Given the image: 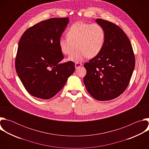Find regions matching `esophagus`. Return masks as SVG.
I'll return each instance as SVG.
<instances>
[{
    "label": "esophagus",
    "mask_w": 149,
    "mask_h": 149,
    "mask_svg": "<svg viewBox=\"0 0 149 149\" xmlns=\"http://www.w3.org/2000/svg\"><path fill=\"white\" fill-rule=\"evenodd\" d=\"M82 65V63H79V62H76L75 63V68H79V67H81Z\"/></svg>",
    "instance_id": "1"
}]
</instances>
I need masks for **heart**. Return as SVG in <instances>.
<instances>
[{
	"label": "heart",
	"mask_w": 149,
	"mask_h": 149,
	"mask_svg": "<svg viewBox=\"0 0 149 149\" xmlns=\"http://www.w3.org/2000/svg\"><path fill=\"white\" fill-rule=\"evenodd\" d=\"M66 38L59 40V46L64 55H70L68 60L79 62L85 58L97 56L102 50L105 42V32L98 24L77 22L67 31Z\"/></svg>",
	"instance_id": "heart-1"
}]
</instances>
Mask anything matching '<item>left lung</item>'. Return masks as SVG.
Instances as JSON below:
<instances>
[{
  "instance_id": "8db88e82",
  "label": "left lung",
  "mask_w": 149,
  "mask_h": 149,
  "mask_svg": "<svg viewBox=\"0 0 149 149\" xmlns=\"http://www.w3.org/2000/svg\"><path fill=\"white\" fill-rule=\"evenodd\" d=\"M96 22L105 32L101 52L85 63L84 83L89 94L98 101L118 97L127 88L135 67V57L129 39L116 24L101 19Z\"/></svg>"
}]
</instances>
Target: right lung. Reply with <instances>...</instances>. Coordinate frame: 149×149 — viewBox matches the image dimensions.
Here are the masks:
<instances>
[{"instance_id":"add662e5","label":"right lung","mask_w":149,"mask_h":149,"mask_svg":"<svg viewBox=\"0 0 149 149\" xmlns=\"http://www.w3.org/2000/svg\"><path fill=\"white\" fill-rule=\"evenodd\" d=\"M68 17H54L28 28L21 37L15 59L16 72L32 96L47 100L65 86L75 71L72 61L59 62L63 56L59 40Z\"/></svg>"}]
</instances>
